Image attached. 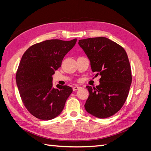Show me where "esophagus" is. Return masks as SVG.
I'll return each instance as SVG.
<instances>
[{
    "label": "esophagus",
    "mask_w": 151,
    "mask_h": 151,
    "mask_svg": "<svg viewBox=\"0 0 151 151\" xmlns=\"http://www.w3.org/2000/svg\"><path fill=\"white\" fill-rule=\"evenodd\" d=\"M81 88V87L79 86H76L74 87H73V91H76V90H78L79 89Z\"/></svg>",
    "instance_id": "obj_1"
}]
</instances>
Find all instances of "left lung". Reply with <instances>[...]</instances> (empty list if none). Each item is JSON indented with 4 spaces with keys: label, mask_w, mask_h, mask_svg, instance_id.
<instances>
[{
    "label": "left lung",
    "mask_w": 151,
    "mask_h": 151,
    "mask_svg": "<svg viewBox=\"0 0 151 151\" xmlns=\"http://www.w3.org/2000/svg\"><path fill=\"white\" fill-rule=\"evenodd\" d=\"M91 62L99 85L86 86L89 96L84 107L99 118L113 116L122 108L129 93L132 77L127 54L122 47L105 37L79 40Z\"/></svg>",
    "instance_id": "obj_1"
}]
</instances>
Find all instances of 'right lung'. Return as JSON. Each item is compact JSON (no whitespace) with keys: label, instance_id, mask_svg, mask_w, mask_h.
<instances>
[{"label":"right lung","instance_id":"add662e5","mask_svg":"<svg viewBox=\"0 0 151 151\" xmlns=\"http://www.w3.org/2000/svg\"><path fill=\"white\" fill-rule=\"evenodd\" d=\"M76 42L44 41L31 46L21 58L16 74L17 88L26 108L38 119L50 120L60 115L72 93L68 86L53 88L52 76Z\"/></svg>","mask_w":151,"mask_h":151}]
</instances>
